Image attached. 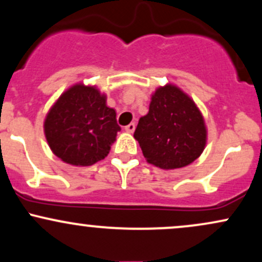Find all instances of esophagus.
<instances>
[{
    "label": "esophagus",
    "mask_w": 262,
    "mask_h": 262,
    "mask_svg": "<svg viewBox=\"0 0 262 262\" xmlns=\"http://www.w3.org/2000/svg\"><path fill=\"white\" fill-rule=\"evenodd\" d=\"M124 129L128 132V133H133L135 130V123H130V124H128Z\"/></svg>",
    "instance_id": "esophagus-1"
}]
</instances>
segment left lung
Masks as SVG:
<instances>
[{"mask_svg": "<svg viewBox=\"0 0 262 262\" xmlns=\"http://www.w3.org/2000/svg\"><path fill=\"white\" fill-rule=\"evenodd\" d=\"M134 138L149 164L173 170L200 158L207 143V128L193 100L167 83L152 93L149 112L139 119Z\"/></svg>", "mask_w": 262, "mask_h": 262, "instance_id": "left-lung-1", "label": "left lung"}]
</instances>
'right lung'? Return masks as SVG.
<instances>
[{
	"label": "right lung",
	"mask_w": 262,
	"mask_h": 262,
	"mask_svg": "<svg viewBox=\"0 0 262 262\" xmlns=\"http://www.w3.org/2000/svg\"><path fill=\"white\" fill-rule=\"evenodd\" d=\"M96 86L76 83L56 100L44 121L52 151L66 164L90 166L108 155L121 127Z\"/></svg>",
	"instance_id": "obj_1"
}]
</instances>
